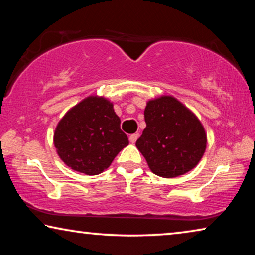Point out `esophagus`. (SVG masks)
Listing matches in <instances>:
<instances>
[{
	"label": "esophagus",
	"instance_id": "esophagus-1",
	"mask_svg": "<svg viewBox=\"0 0 255 255\" xmlns=\"http://www.w3.org/2000/svg\"><path fill=\"white\" fill-rule=\"evenodd\" d=\"M138 137H139V133H132V135L129 136V140H130L131 144H135L136 140L138 139Z\"/></svg>",
	"mask_w": 255,
	"mask_h": 255
}]
</instances>
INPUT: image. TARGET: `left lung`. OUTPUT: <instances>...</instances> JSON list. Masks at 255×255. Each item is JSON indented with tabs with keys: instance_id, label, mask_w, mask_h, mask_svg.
Returning a JSON list of instances; mask_svg holds the SVG:
<instances>
[{
	"instance_id": "8db88e82",
	"label": "left lung",
	"mask_w": 255,
	"mask_h": 255,
	"mask_svg": "<svg viewBox=\"0 0 255 255\" xmlns=\"http://www.w3.org/2000/svg\"><path fill=\"white\" fill-rule=\"evenodd\" d=\"M146 128L136 146L150 171L162 178H175L191 171L207 146L205 128L191 110L171 96L149 100Z\"/></svg>"
}]
</instances>
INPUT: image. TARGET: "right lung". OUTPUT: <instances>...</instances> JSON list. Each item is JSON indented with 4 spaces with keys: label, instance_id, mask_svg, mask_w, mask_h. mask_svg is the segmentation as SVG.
Segmentation results:
<instances>
[{
    "label": "right lung",
    "instance_id": "add662e5",
    "mask_svg": "<svg viewBox=\"0 0 255 255\" xmlns=\"http://www.w3.org/2000/svg\"><path fill=\"white\" fill-rule=\"evenodd\" d=\"M128 144L114 105L103 97L91 96L77 103L59 120L54 132L60 159L88 175L102 173Z\"/></svg>",
    "mask_w": 255,
    "mask_h": 255
}]
</instances>
